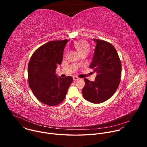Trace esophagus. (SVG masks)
I'll return each instance as SVG.
<instances>
[{
  "mask_svg": "<svg viewBox=\"0 0 147 147\" xmlns=\"http://www.w3.org/2000/svg\"><path fill=\"white\" fill-rule=\"evenodd\" d=\"M73 80H74V81H77V80H78L80 79L78 77H76V76H73Z\"/></svg>",
  "mask_w": 147,
  "mask_h": 147,
  "instance_id": "esophagus-1",
  "label": "esophagus"
}]
</instances>
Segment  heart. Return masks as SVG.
Returning <instances> with one entry per match:
<instances>
[{"label":"heart","mask_w":147,"mask_h":147,"mask_svg":"<svg viewBox=\"0 0 147 147\" xmlns=\"http://www.w3.org/2000/svg\"><path fill=\"white\" fill-rule=\"evenodd\" d=\"M74 47L78 51L80 54L88 53L90 51V45L85 40H79L74 43Z\"/></svg>","instance_id":"1"}]
</instances>
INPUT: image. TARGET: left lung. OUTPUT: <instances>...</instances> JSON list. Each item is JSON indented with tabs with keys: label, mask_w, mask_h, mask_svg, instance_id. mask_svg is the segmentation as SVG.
<instances>
[{
	"label": "left lung",
	"mask_w": 147,
	"mask_h": 147,
	"mask_svg": "<svg viewBox=\"0 0 147 147\" xmlns=\"http://www.w3.org/2000/svg\"><path fill=\"white\" fill-rule=\"evenodd\" d=\"M96 45L90 67L96 72L95 81L84 78L82 90L84 98L94 103H102L109 99L116 91L120 82L121 64L115 47L109 42L93 39Z\"/></svg>",
	"instance_id": "obj_1"
}]
</instances>
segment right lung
I'll use <instances>...</instances> for the list:
<instances>
[{
	"instance_id": "obj_1",
	"label": "right lung",
	"mask_w": 147,
	"mask_h": 147,
	"mask_svg": "<svg viewBox=\"0 0 147 147\" xmlns=\"http://www.w3.org/2000/svg\"><path fill=\"white\" fill-rule=\"evenodd\" d=\"M68 39L52 40L38 48L32 55L28 66V81L36 98L49 106L64 100L73 77L58 78L55 70L61 65Z\"/></svg>"
}]
</instances>
